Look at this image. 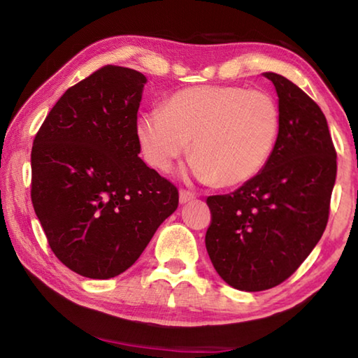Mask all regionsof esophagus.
<instances>
[{
    "instance_id": "esophagus-1",
    "label": "esophagus",
    "mask_w": 358,
    "mask_h": 358,
    "mask_svg": "<svg viewBox=\"0 0 358 358\" xmlns=\"http://www.w3.org/2000/svg\"><path fill=\"white\" fill-rule=\"evenodd\" d=\"M194 199V194L192 192H189V191H185V189H181L180 191V203L183 205V203H187V202H191Z\"/></svg>"
}]
</instances>
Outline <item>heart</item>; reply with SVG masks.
<instances>
[{"label": "heart", "instance_id": "heart-1", "mask_svg": "<svg viewBox=\"0 0 358 358\" xmlns=\"http://www.w3.org/2000/svg\"><path fill=\"white\" fill-rule=\"evenodd\" d=\"M145 161L166 171L192 138L186 173L201 183L230 187L264 171L280 134V108L268 93L241 87H194L175 93L166 110L137 120Z\"/></svg>", "mask_w": 358, "mask_h": 358}]
</instances>
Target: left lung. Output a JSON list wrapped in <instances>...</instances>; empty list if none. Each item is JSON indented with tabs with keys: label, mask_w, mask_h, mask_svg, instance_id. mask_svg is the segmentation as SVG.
Masks as SVG:
<instances>
[{
	"label": "left lung",
	"mask_w": 358,
	"mask_h": 358,
	"mask_svg": "<svg viewBox=\"0 0 358 358\" xmlns=\"http://www.w3.org/2000/svg\"><path fill=\"white\" fill-rule=\"evenodd\" d=\"M275 85L280 134L268 164L237 191L210 196L205 246L229 286L246 292L271 289L299 268L322 237L336 151L320 107L286 77Z\"/></svg>",
	"instance_id": "left-lung-1"
}]
</instances>
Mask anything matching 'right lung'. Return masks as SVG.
<instances>
[{
  "instance_id": "right-lung-1",
  "label": "right lung",
  "mask_w": 358,
  "mask_h": 358,
  "mask_svg": "<svg viewBox=\"0 0 358 358\" xmlns=\"http://www.w3.org/2000/svg\"><path fill=\"white\" fill-rule=\"evenodd\" d=\"M145 83L104 66L58 99L33 142L36 216L55 256L93 280L128 270L178 207L177 187L138 157Z\"/></svg>"
}]
</instances>
